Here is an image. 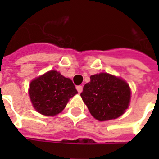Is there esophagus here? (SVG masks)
<instances>
[{"instance_id": "esophagus-1", "label": "esophagus", "mask_w": 159, "mask_h": 159, "mask_svg": "<svg viewBox=\"0 0 159 159\" xmlns=\"http://www.w3.org/2000/svg\"><path fill=\"white\" fill-rule=\"evenodd\" d=\"M76 90H77V92L79 93H82V91H83V86H77L76 87Z\"/></svg>"}]
</instances>
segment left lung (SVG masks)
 Wrapping results in <instances>:
<instances>
[{
	"mask_svg": "<svg viewBox=\"0 0 159 159\" xmlns=\"http://www.w3.org/2000/svg\"><path fill=\"white\" fill-rule=\"evenodd\" d=\"M130 95L129 84L108 73L90 76V82L81 93L91 115L99 121L116 119L123 115L129 107Z\"/></svg>",
	"mask_w": 159,
	"mask_h": 159,
	"instance_id": "8db88e82",
	"label": "left lung"
}]
</instances>
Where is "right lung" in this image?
<instances>
[{
  "mask_svg": "<svg viewBox=\"0 0 159 159\" xmlns=\"http://www.w3.org/2000/svg\"><path fill=\"white\" fill-rule=\"evenodd\" d=\"M76 93L72 81L56 70L48 71L30 83L29 95L33 107L45 116L60 113Z\"/></svg>",
  "mask_w": 159,
  "mask_h": 159,
  "instance_id": "obj_1",
  "label": "right lung"
}]
</instances>
